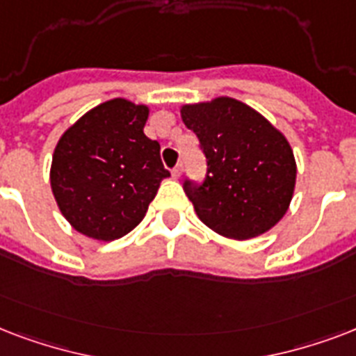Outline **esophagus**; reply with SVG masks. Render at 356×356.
<instances>
[{
	"mask_svg": "<svg viewBox=\"0 0 356 356\" xmlns=\"http://www.w3.org/2000/svg\"><path fill=\"white\" fill-rule=\"evenodd\" d=\"M181 173H183V166L179 164V166H175V168H173V170H172V177L179 179V177H181Z\"/></svg>",
	"mask_w": 356,
	"mask_h": 356,
	"instance_id": "esophagus-1",
	"label": "esophagus"
}]
</instances>
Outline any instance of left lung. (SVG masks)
<instances>
[{
    "instance_id": "8db88e82",
    "label": "left lung",
    "mask_w": 356,
    "mask_h": 356,
    "mask_svg": "<svg viewBox=\"0 0 356 356\" xmlns=\"http://www.w3.org/2000/svg\"><path fill=\"white\" fill-rule=\"evenodd\" d=\"M181 118L207 156L205 181H184L201 222L234 240L277 225L290 207L298 173L286 136L233 97L183 105Z\"/></svg>"
}]
</instances>
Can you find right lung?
I'll return each instance as SVG.
<instances>
[{
    "mask_svg": "<svg viewBox=\"0 0 356 356\" xmlns=\"http://www.w3.org/2000/svg\"><path fill=\"white\" fill-rule=\"evenodd\" d=\"M145 105L116 97L64 131L53 153L51 190L77 233L118 240L144 220L162 179L161 144L147 138Z\"/></svg>",
    "mask_w": 356,
    "mask_h": 356,
    "instance_id": "add662e5",
    "label": "right lung"
}]
</instances>
